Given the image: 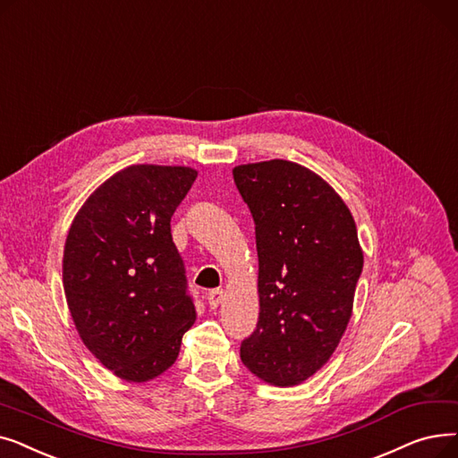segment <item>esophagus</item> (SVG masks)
<instances>
[{"label":"esophagus","mask_w":458,"mask_h":458,"mask_svg":"<svg viewBox=\"0 0 458 458\" xmlns=\"http://www.w3.org/2000/svg\"><path fill=\"white\" fill-rule=\"evenodd\" d=\"M224 300V289H212L208 294H207V301L210 308H217Z\"/></svg>","instance_id":"obj_1"}]
</instances>
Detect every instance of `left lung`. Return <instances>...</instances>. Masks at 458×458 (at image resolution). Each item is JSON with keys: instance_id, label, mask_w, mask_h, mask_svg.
Here are the masks:
<instances>
[{"instance_id": "8db88e82", "label": "left lung", "mask_w": 458, "mask_h": 458, "mask_svg": "<svg viewBox=\"0 0 458 458\" xmlns=\"http://www.w3.org/2000/svg\"><path fill=\"white\" fill-rule=\"evenodd\" d=\"M255 224L259 320L242 363L276 386H296L330 360L352 315L363 268L354 217L308 167L270 160L233 169Z\"/></svg>"}]
</instances>
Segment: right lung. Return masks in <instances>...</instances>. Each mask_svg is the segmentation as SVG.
<instances>
[{"label":"right lung","instance_id":"add662e5","mask_svg":"<svg viewBox=\"0 0 458 458\" xmlns=\"http://www.w3.org/2000/svg\"><path fill=\"white\" fill-rule=\"evenodd\" d=\"M198 171L130 165L76 214L63 255V287L76 330L95 358L130 382L175 363L195 320L171 216Z\"/></svg>","mask_w":458,"mask_h":458}]
</instances>
